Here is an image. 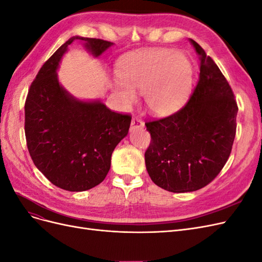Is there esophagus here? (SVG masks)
<instances>
[{"label": "esophagus", "instance_id": "esophagus-1", "mask_svg": "<svg viewBox=\"0 0 262 262\" xmlns=\"http://www.w3.org/2000/svg\"><path fill=\"white\" fill-rule=\"evenodd\" d=\"M144 128V122L141 120L140 118L134 117L131 121V130L133 129H142Z\"/></svg>", "mask_w": 262, "mask_h": 262}]
</instances>
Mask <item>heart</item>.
<instances>
[{"instance_id": "1", "label": "heart", "mask_w": 262, "mask_h": 262, "mask_svg": "<svg viewBox=\"0 0 262 262\" xmlns=\"http://www.w3.org/2000/svg\"><path fill=\"white\" fill-rule=\"evenodd\" d=\"M193 75L192 63L186 54L157 49L138 52L119 62L116 87L124 104L144 95L146 108L155 116H168L186 101Z\"/></svg>"}]
</instances>
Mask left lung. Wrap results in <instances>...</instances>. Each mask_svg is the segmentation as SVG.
<instances>
[{"mask_svg":"<svg viewBox=\"0 0 262 262\" xmlns=\"http://www.w3.org/2000/svg\"><path fill=\"white\" fill-rule=\"evenodd\" d=\"M200 74L187 104L170 116L146 121L150 143L145 165L155 185L170 192L199 190L223 169L232 152L238 106L215 62L192 39Z\"/></svg>","mask_w":262,"mask_h":262,"instance_id":"1","label":"left lung"}]
</instances>
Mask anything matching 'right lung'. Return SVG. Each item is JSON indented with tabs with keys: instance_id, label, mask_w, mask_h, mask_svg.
Returning <instances> with one entry per match:
<instances>
[{
	"instance_id": "right-lung-1",
	"label": "right lung",
	"mask_w": 262,
	"mask_h": 262,
	"mask_svg": "<svg viewBox=\"0 0 262 262\" xmlns=\"http://www.w3.org/2000/svg\"><path fill=\"white\" fill-rule=\"evenodd\" d=\"M74 39L95 57L113 42L73 37L47 60L31 83L25 101V136L36 167L51 184L68 191H85L107 176L112 154L126 134L131 115L116 113L100 101H80L63 90L57 69Z\"/></svg>"
}]
</instances>
